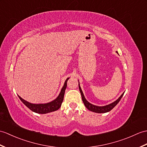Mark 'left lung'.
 <instances>
[{
	"label": "left lung",
	"instance_id": "left-lung-1",
	"mask_svg": "<svg viewBox=\"0 0 147 147\" xmlns=\"http://www.w3.org/2000/svg\"><path fill=\"white\" fill-rule=\"evenodd\" d=\"M117 53H118V52H117ZM79 84V89H80V93H81V94L82 100H83L84 105H85V107H86L88 110H89L90 111H91L93 112H95V113H107V112L111 111L112 109L113 108L115 107V106L119 103V101H120L122 96H123V94H124V93H123L120 97H119V98L117 99V100H116L115 101H114L113 103H112L111 104H109L108 105L103 106V107H98V106L93 105L91 104L90 103H89V102H88L86 100V98H84L83 91H82V90H81V88L80 86V82H79V84Z\"/></svg>",
	"mask_w": 147,
	"mask_h": 147
}]
</instances>
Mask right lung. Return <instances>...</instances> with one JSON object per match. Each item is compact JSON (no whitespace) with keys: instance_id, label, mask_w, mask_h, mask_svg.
Returning a JSON list of instances; mask_svg holds the SVG:
<instances>
[{"instance_id":"1","label":"right lung","mask_w":147,"mask_h":147,"mask_svg":"<svg viewBox=\"0 0 147 147\" xmlns=\"http://www.w3.org/2000/svg\"><path fill=\"white\" fill-rule=\"evenodd\" d=\"M69 79V78H67L65 82H64V86L61 90L59 96L55 100L49 102V103L44 104H33L24 100L19 96V98L27 108H29L31 111L36 113L46 114L47 113L56 111L61 107V104H62L63 101L64 93H65V90L67 86V81Z\"/></svg>"}]
</instances>
